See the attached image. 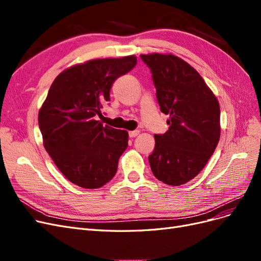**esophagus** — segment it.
Masks as SVG:
<instances>
[{
	"instance_id": "1",
	"label": "esophagus",
	"mask_w": 261,
	"mask_h": 261,
	"mask_svg": "<svg viewBox=\"0 0 261 261\" xmlns=\"http://www.w3.org/2000/svg\"><path fill=\"white\" fill-rule=\"evenodd\" d=\"M139 134V130H130V132H128V135H129V137L130 138H134V137H136L137 135Z\"/></svg>"
}]
</instances>
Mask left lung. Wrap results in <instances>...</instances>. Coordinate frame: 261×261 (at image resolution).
Listing matches in <instances>:
<instances>
[{
	"label": "left lung",
	"mask_w": 261,
	"mask_h": 261,
	"mask_svg": "<svg viewBox=\"0 0 261 261\" xmlns=\"http://www.w3.org/2000/svg\"><path fill=\"white\" fill-rule=\"evenodd\" d=\"M151 70L169 130L154 135L148 156L153 175L164 184L183 185L199 174L220 139V106L197 70L173 54H141Z\"/></svg>",
	"instance_id": "8db88e82"
}]
</instances>
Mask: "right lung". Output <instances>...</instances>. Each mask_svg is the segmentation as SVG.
<instances>
[{
	"label": "right lung",
	"mask_w": 261,
	"mask_h": 261,
	"mask_svg": "<svg viewBox=\"0 0 261 261\" xmlns=\"http://www.w3.org/2000/svg\"><path fill=\"white\" fill-rule=\"evenodd\" d=\"M137 64L135 55L98 59L68 67L55 78L39 111L43 146L69 181L99 188L111 180L128 146V133L96 120L116 78Z\"/></svg>",
	"instance_id": "1"
}]
</instances>
